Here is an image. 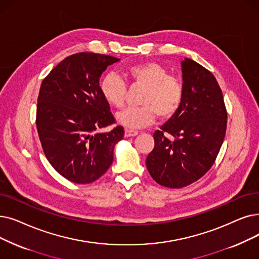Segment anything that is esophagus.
<instances>
[{
    "mask_svg": "<svg viewBox=\"0 0 259 259\" xmlns=\"http://www.w3.org/2000/svg\"><path fill=\"white\" fill-rule=\"evenodd\" d=\"M139 134V131L137 130H133V129H129V128H126L125 129V137L126 138H130V137H136Z\"/></svg>",
    "mask_w": 259,
    "mask_h": 259,
    "instance_id": "1",
    "label": "esophagus"
}]
</instances>
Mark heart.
Here are the masks:
<instances>
[{"label":"heart","mask_w":259,"mask_h":259,"mask_svg":"<svg viewBox=\"0 0 259 259\" xmlns=\"http://www.w3.org/2000/svg\"><path fill=\"white\" fill-rule=\"evenodd\" d=\"M130 80L144 87L140 107H129L116 114L117 121L128 128H143L150 125L156 115L161 118L171 117L181 105L183 84L179 78L167 74L165 67L154 61H145L127 67ZM100 93L115 108L125 104L127 87L119 76L107 74L99 84Z\"/></svg>","instance_id":"heart-1"}]
</instances>
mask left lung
I'll return each mask as SVG.
<instances>
[{
    "label": "left lung",
    "instance_id": "8db88e82",
    "mask_svg": "<svg viewBox=\"0 0 259 259\" xmlns=\"http://www.w3.org/2000/svg\"><path fill=\"white\" fill-rule=\"evenodd\" d=\"M181 67V105L154 132V148L146 159L154 181L169 188L187 186L209 170L227 130L228 113L215 76L188 58Z\"/></svg>",
    "mask_w": 259,
    "mask_h": 259
}]
</instances>
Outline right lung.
<instances>
[{
	"label": "right lung",
	"mask_w": 259,
	"mask_h": 259,
	"mask_svg": "<svg viewBox=\"0 0 259 259\" xmlns=\"http://www.w3.org/2000/svg\"><path fill=\"white\" fill-rule=\"evenodd\" d=\"M117 61L102 54H74L41 83L36 125L42 148L55 170L73 183H92L102 177L123 138L121 126L98 132L115 122L100 93L99 78Z\"/></svg>",
	"instance_id": "1"
}]
</instances>
